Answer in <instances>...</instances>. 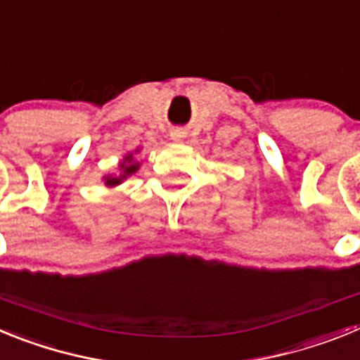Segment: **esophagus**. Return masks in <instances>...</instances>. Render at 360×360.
Wrapping results in <instances>:
<instances>
[{"label": "esophagus", "mask_w": 360, "mask_h": 360, "mask_svg": "<svg viewBox=\"0 0 360 360\" xmlns=\"http://www.w3.org/2000/svg\"><path fill=\"white\" fill-rule=\"evenodd\" d=\"M171 139H173L174 142H182L184 139H186V131H184L182 128H174L173 131H171Z\"/></svg>", "instance_id": "esophagus-1"}]
</instances>
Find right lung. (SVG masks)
<instances>
[{"instance_id": "right-lung-1", "label": "right lung", "mask_w": 360, "mask_h": 360, "mask_svg": "<svg viewBox=\"0 0 360 360\" xmlns=\"http://www.w3.org/2000/svg\"><path fill=\"white\" fill-rule=\"evenodd\" d=\"M139 167H141V164L133 160V153H128V155L124 157V160L119 164L120 173L119 174H106V176L103 178L104 186H108V187L119 186V184H122L124 180H126V178L131 176L133 173H136V171H139Z\"/></svg>"}]
</instances>
